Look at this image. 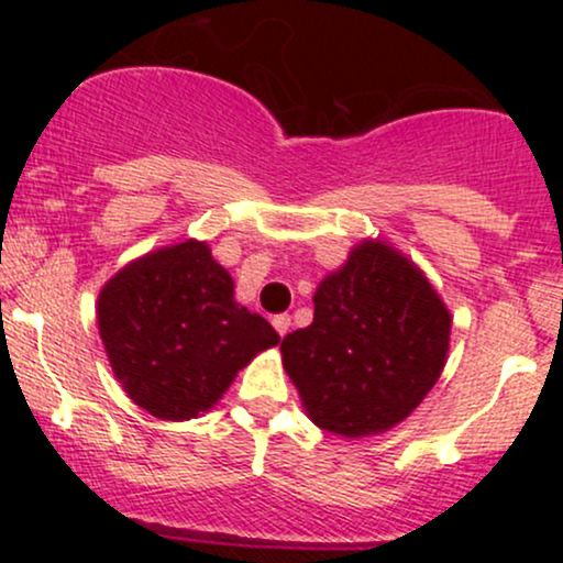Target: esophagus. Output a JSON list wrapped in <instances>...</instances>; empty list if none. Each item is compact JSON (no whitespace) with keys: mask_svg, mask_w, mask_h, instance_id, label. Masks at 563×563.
Masks as SVG:
<instances>
[{"mask_svg":"<svg viewBox=\"0 0 563 563\" xmlns=\"http://www.w3.org/2000/svg\"><path fill=\"white\" fill-rule=\"evenodd\" d=\"M273 325H275L277 333L286 335L290 331V318H288V314H277V318L273 320Z\"/></svg>","mask_w":563,"mask_h":563,"instance_id":"34e87169","label":"esophagus"}]
</instances>
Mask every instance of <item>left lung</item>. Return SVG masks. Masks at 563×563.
Returning <instances> with one entry per match:
<instances>
[{"label": "left lung", "mask_w": 563, "mask_h": 563, "mask_svg": "<svg viewBox=\"0 0 563 563\" xmlns=\"http://www.w3.org/2000/svg\"><path fill=\"white\" fill-rule=\"evenodd\" d=\"M312 325L288 333L283 367L307 418L357 439L402 423L442 376L452 314L416 262L365 238L314 290Z\"/></svg>", "instance_id": "left-lung-1"}]
</instances>
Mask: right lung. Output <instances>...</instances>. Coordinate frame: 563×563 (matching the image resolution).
<instances>
[{
  "instance_id": "obj_1",
  "label": "right lung",
  "mask_w": 563,
  "mask_h": 563,
  "mask_svg": "<svg viewBox=\"0 0 563 563\" xmlns=\"http://www.w3.org/2000/svg\"><path fill=\"white\" fill-rule=\"evenodd\" d=\"M97 328L129 399L161 421L209 412L238 371L280 341L235 301L230 273L196 238L124 264L100 288Z\"/></svg>"
}]
</instances>
